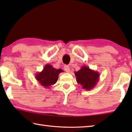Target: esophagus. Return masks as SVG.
<instances>
[{
    "label": "esophagus",
    "instance_id": "obj_1",
    "mask_svg": "<svg viewBox=\"0 0 132 132\" xmlns=\"http://www.w3.org/2000/svg\"><path fill=\"white\" fill-rule=\"evenodd\" d=\"M64 71L67 72H69L70 71V67L69 66H67V65H65L64 66Z\"/></svg>",
    "mask_w": 132,
    "mask_h": 132
}]
</instances>
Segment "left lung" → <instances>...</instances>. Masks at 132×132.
Here are the masks:
<instances>
[{
  "mask_svg": "<svg viewBox=\"0 0 132 132\" xmlns=\"http://www.w3.org/2000/svg\"><path fill=\"white\" fill-rule=\"evenodd\" d=\"M74 73L77 83L87 91L93 89L99 80V72L89 69L88 66H82L79 70L75 71Z\"/></svg>",
  "mask_w": 132,
  "mask_h": 132,
  "instance_id": "obj_1",
  "label": "left lung"
}]
</instances>
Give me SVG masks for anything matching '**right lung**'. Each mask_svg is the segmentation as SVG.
Returning <instances> with one entry per match:
<instances>
[{
	"mask_svg": "<svg viewBox=\"0 0 132 132\" xmlns=\"http://www.w3.org/2000/svg\"><path fill=\"white\" fill-rule=\"evenodd\" d=\"M62 72H63L62 69H56L51 64H46L43 70L36 74L35 78L40 85L45 88H49L57 82L58 75Z\"/></svg>",
	"mask_w": 132,
	"mask_h": 132,
	"instance_id": "add662e5",
	"label": "right lung"
}]
</instances>
